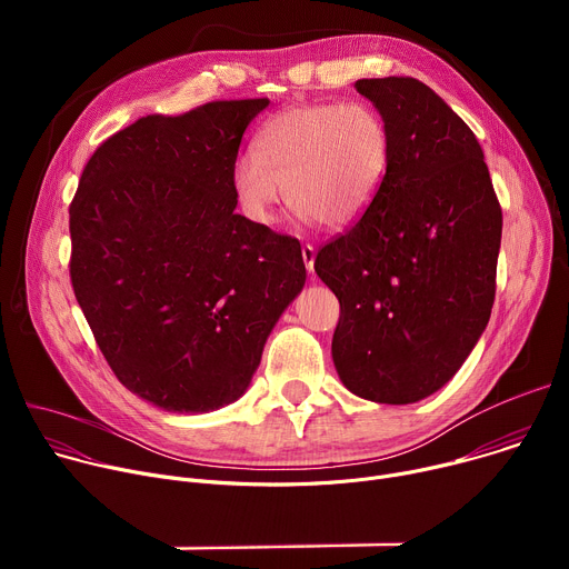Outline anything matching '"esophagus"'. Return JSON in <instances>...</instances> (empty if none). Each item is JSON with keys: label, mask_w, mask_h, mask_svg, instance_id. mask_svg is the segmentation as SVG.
I'll list each match as a JSON object with an SVG mask.
<instances>
[{"label": "esophagus", "mask_w": 569, "mask_h": 569, "mask_svg": "<svg viewBox=\"0 0 569 569\" xmlns=\"http://www.w3.org/2000/svg\"><path fill=\"white\" fill-rule=\"evenodd\" d=\"M301 257H303L306 270L312 274V270H315V248L312 246H303L301 248Z\"/></svg>", "instance_id": "34e87169"}]
</instances>
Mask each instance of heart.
I'll return each mask as SVG.
<instances>
[{
	"instance_id": "1",
	"label": "heart",
	"mask_w": 569,
	"mask_h": 569,
	"mask_svg": "<svg viewBox=\"0 0 569 569\" xmlns=\"http://www.w3.org/2000/svg\"><path fill=\"white\" fill-rule=\"evenodd\" d=\"M389 154V128L373 106H301L266 121L254 154L236 159L231 184L242 211L261 224L277 220L288 191L301 220L345 229L376 200Z\"/></svg>"
}]
</instances>
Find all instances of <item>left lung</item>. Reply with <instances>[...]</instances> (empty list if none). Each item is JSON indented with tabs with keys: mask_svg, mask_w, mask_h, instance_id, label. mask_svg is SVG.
<instances>
[{
	"mask_svg": "<svg viewBox=\"0 0 569 569\" xmlns=\"http://www.w3.org/2000/svg\"><path fill=\"white\" fill-rule=\"evenodd\" d=\"M391 154L362 218L315 259L340 299L333 362L367 400L439 391L475 349L496 299L502 209L472 130L410 76L362 78Z\"/></svg>",
	"mask_w": 569,
	"mask_h": 569,
	"instance_id": "8db88e82",
	"label": "left lung"
}]
</instances>
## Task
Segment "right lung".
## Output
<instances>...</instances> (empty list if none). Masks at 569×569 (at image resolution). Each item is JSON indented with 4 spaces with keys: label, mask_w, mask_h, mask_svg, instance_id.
Segmentation results:
<instances>
[{
    "label": "right lung",
    "mask_w": 569,
    "mask_h": 569,
    "mask_svg": "<svg viewBox=\"0 0 569 569\" xmlns=\"http://www.w3.org/2000/svg\"><path fill=\"white\" fill-rule=\"evenodd\" d=\"M268 103L143 117L97 148L71 200L73 295L121 385L164 412L246 393L306 283L299 240L233 211L240 139Z\"/></svg>",
    "instance_id": "1"
}]
</instances>
